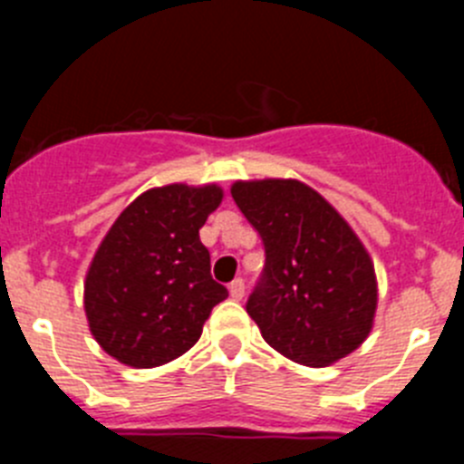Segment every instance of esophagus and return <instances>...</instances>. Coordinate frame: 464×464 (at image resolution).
I'll use <instances>...</instances> for the list:
<instances>
[{"label": "esophagus", "instance_id": "1", "mask_svg": "<svg viewBox=\"0 0 464 464\" xmlns=\"http://www.w3.org/2000/svg\"><path fill=\"white\" fill-rule=\"evenodd\" d=\"M229 297L237 299V302L244 297V278H235V281L229 283Z\"/></svg>", "mask_w": 464, "mask_h": 464}]
</instances>
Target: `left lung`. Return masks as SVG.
<instances>
[{"label":"left lung","mask_w":464,"mask_h":464,"mask_svg":"<svg viewBox=\"0 0 464 464\" xmlns=\"http://www.w3.org/2000/svg\"><path fill=\"white\" fill-rule=\"evenodd\" d=\"M232 197L265 246L246 302L262 339L306 367H327L367 339L376 311L374 265L330 204L299 181H239Z\"/></svg>","instance_id":"8db88e82"}]
</instances>
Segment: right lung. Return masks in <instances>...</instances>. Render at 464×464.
<instances>
[{"label": "right lung", "mask_w": 464, "mask_h": 464, "mask_svg": "<svg viewBox=\"0 0 464 464\" xmlns=\"http://www.w3.org/2000/svg\"><path fill=\"white\" fill-rule=\"evenodd\" d=\"M220 202L218 186L174 183L139 195L111 225L85 276V315L106 353L149 370L202 337L211 309L227 297L199 241Z\"/></svg>", "instance_id": "right-lung-1"}]
</instances>
